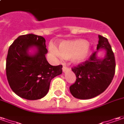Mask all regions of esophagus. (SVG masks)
<instances>
[{
    "label": "esophagus",
    "instance_id": "esophagus-1",
    "mask_svg": "<svg viewBox=\"0 0 124 124\" xmlns=\"http://www.w3.org/2000/svg\"><path fill=\"white\" fill-rule=\"evenodd\" d=\"M62 70H63V72H67V71H69L70 69H69L68 67H66V66H64L63 68H62Z\"/></svg>",
    "mask_w": 124,
    "mask_h": 124
}]
</instances>
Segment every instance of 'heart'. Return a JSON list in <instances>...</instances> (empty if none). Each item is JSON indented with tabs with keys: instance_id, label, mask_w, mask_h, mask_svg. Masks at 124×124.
<instances>
[{
	"instance_id": "heart-1",
	"label": "heart",
	"mask_w": 124,
	"mask_h": 124,
	"mask_svg": "<svg viewBox=\"0 0 124 124\" xmlns=\"http://www.w3.org/2000/svg\"><path fill=\"white\" fill-rule=\"evenodd\" d=\"M50 54L56 58H70L71 61L75 64H80L86 61L90 54V48L88 42L82 40L63 41L60 42L59 48L53 42H50L48 46Z\"/></svg>"
}]
</instances>
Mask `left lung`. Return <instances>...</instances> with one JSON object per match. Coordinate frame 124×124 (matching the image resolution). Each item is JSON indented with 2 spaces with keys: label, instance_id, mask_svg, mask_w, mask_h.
Masks as SVG:
<instances>
[{
  "label": "left lung",
  "instance_id": "8db88e82",
  "mask_svg": "<svg viewBox=\"0 0 124 124\" xmlns=\"http://www.w3.org/2000/svg\"><path fill=\"white\" fill-rule=\"evenodd\" d=\"M98 38L97 51L88 61L72 69L76 81L70 86V91L76 98H93L104 92L113 80L116 68L114 54L108 39L100 35ZM100 50L105 51L101 58L97 54Z\"/></svg>",
  "mask_w": 124,
  "mask_h": 124
}]
</instances>
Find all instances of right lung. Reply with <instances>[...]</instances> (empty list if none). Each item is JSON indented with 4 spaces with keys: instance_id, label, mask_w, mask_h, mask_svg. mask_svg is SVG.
Returning a JSON list of instances; mask_svg holds the SVG:
<instances>
[{
    "instance_id": "add662e5",
    "label": "right lung",
    "mask_w": 124,
    "mask_h": 124,
    "mask_svg": "<svg viewBox=\"0 0 124 124\" xmlns=\"http://www.w3.org/2000/svg\"><path fill=\"white\" fill-rule=\"evenodd\" d=\"M45 38L28 34L10 45L6 63L10 87L22 98L35 100L48 92L52 79L62 73V66H52L46 58Z\"/></svg>"
}]
</instances>
